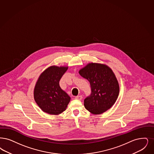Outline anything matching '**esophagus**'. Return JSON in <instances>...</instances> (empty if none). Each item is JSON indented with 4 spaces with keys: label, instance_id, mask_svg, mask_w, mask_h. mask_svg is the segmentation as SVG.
I'll use <instances>...</instances> for the list:
<instances>
[{
    "label": "esophagus",
    "instance_id": "esophagus-1",
    "mask_svg": "<svg viewBox=\"0 0 154 154\" xmlns=\"http://www.w3.org/2000/svg\"><path fill=\"white\" fill-rule=\"evenodd\" d=\"M82 99V97L81 96H75V99H77V100H81Z\"/></svg>",
    "mask_w": 154,
    "mask_h": 154
}]
</instances>
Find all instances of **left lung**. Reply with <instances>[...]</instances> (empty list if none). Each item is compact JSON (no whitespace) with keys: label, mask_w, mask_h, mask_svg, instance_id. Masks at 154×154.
I'll use <instances>...</instances> for the list:
<instances>
[{"label":"left lung","mask_w":154,"mask_h":154,"mask_svg":"<svg viewBox=\"0 0 154 154\" xmlns=\"http://www.w3.org/2000/svg\"><path fill=\"white\" fill-rule=\"evenodd\" d=\"M79 74L88 80L91 94L84 100L85 108L94 115L110 109L119 93L117 79L111 68L97 63H89L79 70Z\"/></svg>","instance_id":"8db88e82"}]
</instances>
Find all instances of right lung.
<instances>
[{"label": "right lung", "mask_w": 154, "mask_h": 154, "mask_svg": "<svg viewBox=\"0 0 154 154\" xmlns=\"http://www.w3.org/2000/svg\"><path fill=\"white\" fill-rule=\"evenodd\" d=\"M68 66H51L39 75L34 90L37 105L45 112L57 115L65 111L70 97L60 86L59 82Z\"/></svg>", "instance_id": "1"}]
</instances>
